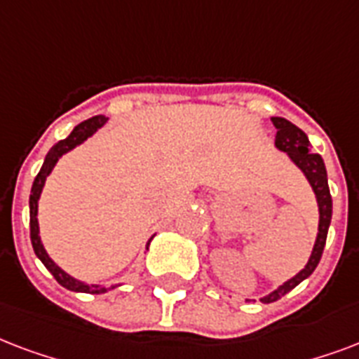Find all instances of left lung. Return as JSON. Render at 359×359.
<instances>
[{
  "label": "left lung",
  "mask_w": 359,
  "mask_h": 359,
  "mask_svg": "<svg viewBox=\"0 0 359 359\" xmlns=\"http://www.w3.org/2000/svg\"><path fill=\"white\" fill-rule=\"evenodd\" d=\"M271 121H273L275 129H277L275 148L285 151L294 165L304 172V176L307 177V182H309L311 189L315 193L316 204H318V234H316L315 247H313V252H311L305 268L294 275L292 279L285 280L275 290L262 296L260 298L262 304H271V302L280 299L285 294L290 292L292 288H296L302 280L307 279L315 271V268L320 262L322 251H324V245H326L327 229H330V223H332V194H330V187H327V172L324 161H322L320 155L311 149L309 138L299 127H296L285 118H271Z\"/></svg>",
  "instance_id": "left-lung-1"
}]
</instances>
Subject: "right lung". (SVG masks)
<instances>
[{
	"label": "right lung",
	"instance_id": "obj_1",
	"mask_svg": "<svg viewBox=\"0 0 359 359\" xmlns=\"http://www.w3.org/2000/svg\"><path fill=\"white\" fill-rule=\"evenodd\" d=\"M108 118L104 116H93V118L86 119L82 123H79L73 129V133L67 136L65 140H60L57 144H54L50 151L44 157V163L41 166V170H39L37 177H35V182L32 185V194H29V236H32V245L33 251L37 255V258L41 262L44 264V268L48 269L50 273L54 275V279L60 283L61 286H65L67 290H73V292H84V294H104L108 290H112L116 286L119 285H112V286H104V285H88L84 280L74 279L73 275H69L67 271L57 266V264L48 257V252L44 249L43 241H41V236H39V198H41V193H43L44 182H46V177L50 176V172L54 170L55 163L63 157L65 154H69L71 149H74L76 146H80L82 142H86L90 136H93L97 133V129H101L102 125L107 123ZM154 240V236L149 238V241ZM149 241L146 243V249L149 247Z\"/></svg>",
	"mask_w": 359,
	"mask_h": 359
}]
</instances>
